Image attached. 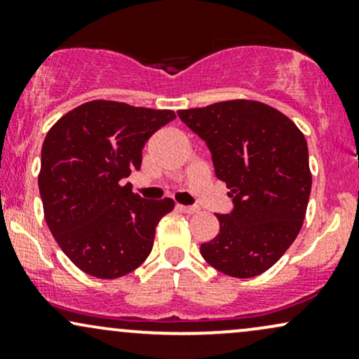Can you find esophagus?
I'll use <instances>...</instances> for the list:
<instances>
[{"instance_id":"obj_1","label":"esophagus","mask_w":359,"mask_h":359,"mask_svg":"<svg viewBox=\"0 0 359 359\" xmlns=\"http://www.w3.org/2000/svg\"><path fill=\"white\" fill-rule=\"evenodd\" d=\"M177 209H179V211H182V212H187V214L197 212V205H182V204H179V205H177Z\"/></svg>"}]
</instances>
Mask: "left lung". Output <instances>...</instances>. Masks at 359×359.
<instances>
[{"label":"left lung","instance_id":"8db88e82","mask_svg":"<svg viewBox=\"0 0 359 359\" xmlns=\"http://www.w3.org/2000/svg\"><path fill=\"white\" fill-rule=\"evenodd\" d=\"M211 151L233 211L216 214L219 233L201 255L221 273L257 277L290 248L306 217L312 175L302 131L258 101H222L177 111Z\"/></svg>","mask_w":359,"mask_h":359}]
</instances>
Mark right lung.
<instances>
[{
    "instance_id": "1",
    "label": "right lung",
    "mask_w": 359,
    "mask_h": 359,
    "mask_svg": "<svg viewBox=\"0 0 359 359\" xmlns=\"http://www.w3.org/2000/svg\"><path fill=\"white\" fill-rule=\"evenodd\" d=\"M175 119L174 111L90 101L50 128L39 175L45 221L82 271L118 278L137 270L174 201L142 199L123 179L142 167L148 138Z\"/></svg>"
}]
</instances>
